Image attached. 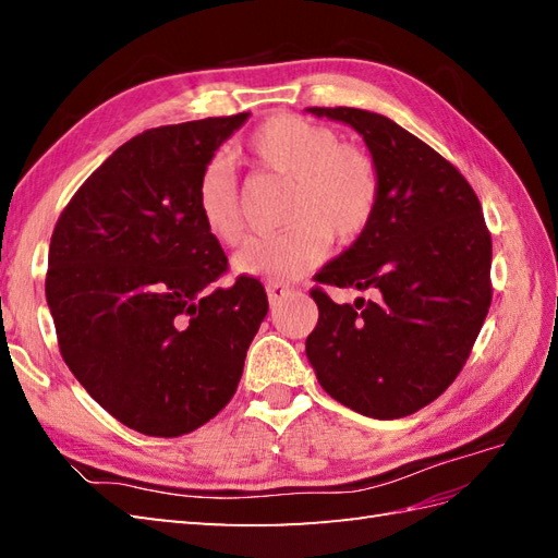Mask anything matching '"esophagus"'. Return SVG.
Wrapping results in <instances>:
<instances>
[{
    "label": "esophagus",
    "mask_w": 558,
    "mask_h": 558,
    "mask_svg": "<svg viewBox=\"0 0 558 558\" xmlns=\"http://www.w3.org/2000/svg\"><path fill=\"white\" fill-rule=\"evenodd\" d=\"M266 292H268L270 304H278L282 298H288L290 294V286H282V282H268Z\"/></svg>",
    "instance_id": "obj_1"
}]
</instances>
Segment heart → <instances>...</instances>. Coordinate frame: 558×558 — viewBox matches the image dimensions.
I'll list each match as a JSON object with an SVG mask.
<instances>
[{
    "instance_id": "heart-1",
    "label": "heart",
    "mask_w": 558,
    "mask_h": 558,
    "mask_svg": "<svg viewBox=\"0 0 558 558\" xmlns=\"http://www.w3.org/2000/svg\"><path fill=\"white\" fill-rule=\"evenodd\" d=\"M244 153L260 172L290 182L286 220L278 234L252 236L234 256L242 276L288 282L322 264L328 240L350 244L369 228L381 196L378 168L369 153L340 144L336 129L272 114L248 134ZM196 210L220 244H236L244 232L240 184L225 160H210L196 182Z\"/></svg>"
}]
</instances>
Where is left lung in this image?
<instances>
[{"label":"left lung","mask_w":558,"mask_h":558,"mask_svg":"<svg viewBox=\"0 0 558 558\" xmlns=\"http://www.w3.org/2000/svg\"><path fill=\"white\" fill-rule=\"evenodd\" d=\"M360 132L381 196L357 242L316 272L374 301L336 305L312 288L318 324L306 338L318 384L374 420L422 410L456 381L492 304V234L475 189L453 162L384 114L310 108Z\"/></svg>","instance_id":"left-lung-1"}]
</instances>
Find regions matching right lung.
Returning <instances> with one entry per match:
<instances>
[{
    "mask_svg": "<svg viewBox=\"0 0 558 558\" xmlns=\"http://www.w3.org/2000/svg\"><path fill=\"white\" fill-rule=\"evenodd\" d=\"M248 112L148 129L126 141L59 216L45 294L59 352L100 408L174 438L232 400L268 314L252 276L228 272L196 210V182Z\"/></svg>",
    "mask_w": 558,
    "mask_h": 558,
    "instance_id": "right-lung-1",
    "label": "right lung"
}]
</instances>
